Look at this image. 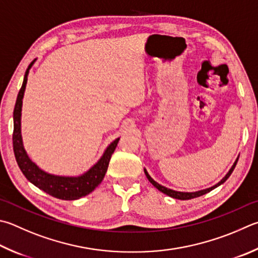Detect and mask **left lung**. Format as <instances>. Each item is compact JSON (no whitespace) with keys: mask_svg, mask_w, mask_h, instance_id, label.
Instances as JSON below:
<instances>
[{"mask_svg":"<svg viewBox=\"0 0 258 258\" xmlns=\"http://www.w3.org/2000/svg\"><path fill=\"white\" fill-rule=\"evenodd\" d=\"M237 161H238V159L235 161V163H233V166L231 167V169L229 170L228 174H227L226 176H224V177L222 178V179H221V181H219L217 185H214V186H212V187H210V188L203 189V190L191 191V193H186V191H177V190H172V189H170V188H167V187L162 186V185H160V184H158L157 181H154V180L152 179V178H151V176H150V175L148 174V171L145 170V169H144V172H145V176H147L149 181L151 182V184H152L154 187H156V188H158L159 190L162 191L163 194L170 196V198H172V199H178V200H190V199H195V198H199V196H202V195H204V194H207V193H209V191L214 189L215 187H218V186H220L221 184H223V182L226 181V180L228 179V178L230 177V175L232 174V171H233V169H235V167H236V165H237Z\"/></svg>","mask_w":258,"mask_h":258,"instance_id":"left-lung-1","label":"left lung"}]
</instances>
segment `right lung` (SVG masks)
<instances>
[{
	"mask_svg": "<svg viewBox=\"0 0 258 258\" xmlns=\"http://www.w3.org/2000/svg\"><path fill=\"white\" fill-rule=\"evenodd\" d=\"M34 59L29 64L27 71L23 78L22 87L18 93L15 110H13V151H15L16 160L18 166L25 175L28 180L32 182L39 189L46 191V193L54 196L56 199L72 201L78 200L90 194L96 187L100 184L106 175V171L108 169L109 160L111 154L114 153L117 147V143L119 141V138L116 139L114 142L109 144V147L106 149L105 153L102 154L100 160L98 161L95 166L90 168L86 174L79 177H63V176H55L45 172L44 170L39 169L36 163L32 162L26 152L25 148L22 144L21 138V108H22V98L25 95L26 84L28 80V73L35 63Z\"/></svg>",
	"mask_w": 258,
	"mask_h": 258,
	"instance_id": "obj_1",
	"label": "right lung"
}]
</instances>
